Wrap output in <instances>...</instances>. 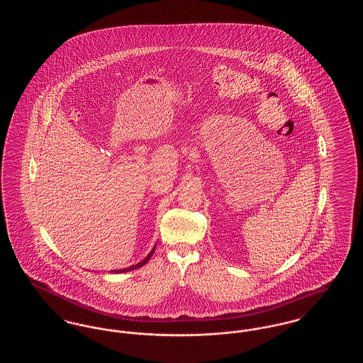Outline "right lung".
Returning <instances> with one entry per match:
<instances>
[{"label": "right lung", "mask_w": 363, "mask_h": 363, "mask_svg": "<svg viewBox=\"0 0 363 363\" xmlns=\"http://www.w3.org/2000/svg\"><path fill=\"white\" fill-rule=\"evenodd\" d=\"M154 252H155V246H154V249L151 250V253H148V256H147L145 259H143V261H140V262H138L136 265H132V267H128V268H123V269H118V271H111V272H113V274H122V272H129V271L138 269V268H140V267H143L144 264H147V262H148V259L152 257Z\"/></svg>", "instance_id": "1"}]
</instances>
